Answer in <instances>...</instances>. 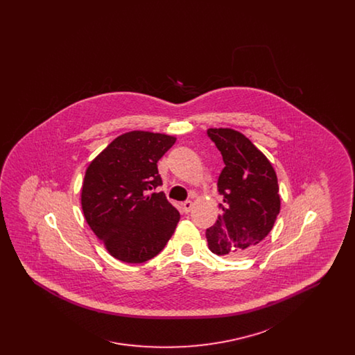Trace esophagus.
<instances>
[{
    "instance_id": "esophagus-1",
    "label": "esophagus",
    "mask_w": 355,
    "mask_h": 355,
    "mask_svg": "<svg viewBox=\"0 0 355 355\" xmlns=\"http://www.w3.org/2000/svg\"><path fill=\"white\" fill-rule=\"evenodd\" d=\"M191 207H193V203L190 202V201H186V202L182 203V210H184L185 214L190 213Z\"/></svg>"
}]
</instances>
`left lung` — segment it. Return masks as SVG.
Wrapping results in <instances>:
<instances>
[{"label":"left lung","mask_w":355,"mask_h":355,"mask_svg":"<svg viewBox=\"0 0 355 355\" xmlns=\"http://www.w3.org/2000/svg\"><path fill=\"white\" fill-rule=\"evenodd\" d=\"M225 168L218 178L223 197L217 222L206 230L209 249L217 255L242 258L259 246L281 209L279 186L270 161L253 142L229 128L209 129Z\"/></svg>","instance_id":"left-lung-1"}]
</instances>
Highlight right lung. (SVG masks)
I'll use <instances>...</instances> for the list:
<instances>
[{
	"label": "right lung",
	"mask_w": 355,
	"mask_h": 355,
	"mask_svg": "<svg viewBox=\"0 0 355 355\" xmlns=\"http://www.w3.org/2000/svg\"><path fill=\"white\" fill-rule=\"evenodd\" d=\"M175 137L135 130L112 141L87 166L81 190L85 220L110 255L142 263L159 253L180 220L157 162Z\"/></svg>",
	"instance_id": "add662e5"
}]
</instances>
